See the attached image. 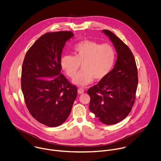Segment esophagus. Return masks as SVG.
<instances>
[{
	"label": "esophagus",
	"mask_w": 161,
	"mask_h": 161,
	"mask_svg": "<svg viewBox=\"0 0 161 161\" xmlns=\"http://www.w3.org/2000/svg\"><path fill=\"white\" fill-rule=\"evenodd\" d=\"M84 90L82 88H79L78 89V94H81L84 93Z\"/></svg>",
	"instance_id": "34e87169"
}]
</instances>
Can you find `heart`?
<instances>
[{
    "instance_id": "obj_1",
    "label": "heart",
    "mask_w": 161,
    "mask_h": 161,
    "mask_svg": "<svg viewBox=\"0 0 161 161\" xmlns=\"http://www.w3.org/2000/svg\"><path fill=\"white\" fill-rule=\"evenodd\" d=\"M74 54V56H62L61 66L66 74L73 79L81 65L82 70L72 81L79 86H86L94 79L98 81L103 80L109 74L114 65L115 51L109 44L101 45L84 40L75 46Z\"/></svg>"
}]
</instances>
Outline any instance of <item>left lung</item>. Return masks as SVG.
<instances>
[{
    "label": "left lung",
    "mask_w": 161,
    "mask_h": 161,
    "mask_svg": "<svg viewBox=\"0 0 161 161\" xmlns=\"http://www.w3.org/2000/svg\"><path fill=\"white\" fill-rule=\"evenodd\" d=\"M114 44L117 60L109 74L87 91L89 110L102 123L112 125L125 119L134 105L138 86V70L134 56L119 37L103 30Z\"/></svg>",
    "instance_id": "obj_1"
}]
</instances>
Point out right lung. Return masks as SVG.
<instances>
[{
    "label": "right lung",
    "instance_id": "obj_1",
    "mask_svg": "<svg viewBox=\"0 0 161 161\" xmlns=\"http://www.w3.org/2000/svg\"><path fill=\"white\" fill-rule=\"evenodd\" d=\"M72 31L47 33L28 50L21 70V89L31 116L57 127L65 122L77 98V89L61 73V59Z\"/></svg>",
    "mask_w": 161,
    "mask_h": 161
}]
</instances>
